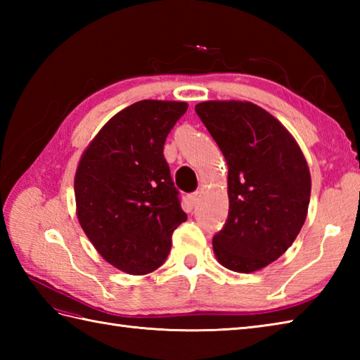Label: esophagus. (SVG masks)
Returning <instances> with one entry per match:
<instances>
[{
  "label": "esophagus",
  "mask_w": 360,
  "mask_h": 360,
  "mask_svg": "<svg viewBox=\"0 0 360 360\" xmlns=\"http://www.w3.org/2000/svg\"><path fill=\"white\" fill-rule=\"evenodd\" d=\"M200 196H201V192H195V193H192V195H188V201H190V204L195 205V204H196V201L200 200Z\"/></svg>",
  "instance_id": "1"
}]
</instances>
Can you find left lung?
Masks as SVG:
<instances>
[{"instance_id":"left-lung-1","label":"left lung","mask_w":360,"mask_h":360,"mask_svg":"<svg viewBox=\"0 0 360 360\" xmlns=\"http://www.w3.org/2000/svg\"><path fill=\"white\" fill-rule=\"evenodd\" d=\"M195 111L229 167V217L213 236L227 269L249 274L280 258L308 215L311 174L288 129L258 105L210 101Z\"/></svg>"}]
</instances>
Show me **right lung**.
Instances as JSON below:
<instances>
[{"instance_id": "1", "label": "right lung", "mask_w": 360, "mask_h": 360, "mask_svg": "<svg viewBox=\"0 0 360 360\" xmlns=\"http://www.w3.org/2000/svg\"><path fill=\"white\" fill-rule=\"evenodd\" d=\"M188 105L141 101L119 111L83 151L74 178L79 223L116 269L145 275L165 262L181 209L164 143Z\"/></svg>"}]
</instances>
